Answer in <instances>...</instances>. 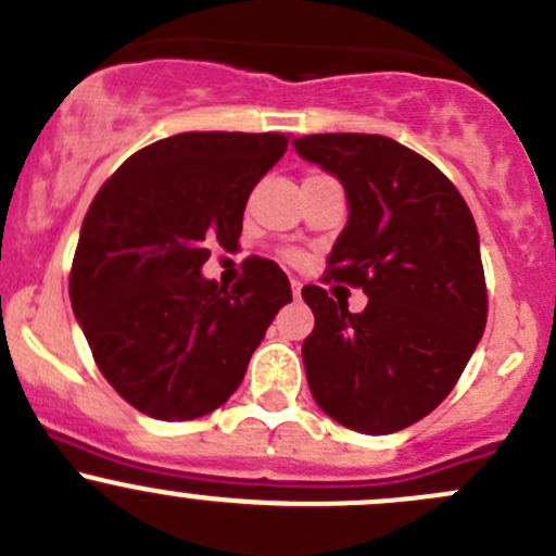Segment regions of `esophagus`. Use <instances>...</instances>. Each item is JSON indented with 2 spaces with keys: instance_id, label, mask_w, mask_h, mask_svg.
I'll list each match as a JSON object with an SVG mask.
<instances>
[{
  "instance_id": "34e87169",
  "label": "esophagus",
  "mask_w": 556,
  "mask_h": 556,
  "mask_svg": "<svg viewBox=\"0 0 556 556\" xmlns=\"http://www.w3.org/2000/svg\"><path fill=\"white\" fill-rule=\"evenodd\" d=\"M290 285H293V295H295V299H301V282H299V279H293V282H290Z\"/></svg>"
}]
</instances>
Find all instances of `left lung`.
I'll return each mask as SVG.
<instances>
[{
  "instance_id": "1",
  "label": "left lung",
  "mask_w": 556,
  "mask_h": 556,
  "mask_svg": "<svg viewBox=\"0 0 556 556\" xmlns=\"http://www.w3.org/2000/svg\"><path fill=\"white\" fill-rule=\"evenodd\" d=\"M295 153L346 193L328 277L368 295L352 314L323 288L304 341L317 406L344 428L387 435L428 417L457 384L486 325L479 231L459 190L428 159L379 134H312Z\"/></svg>"
}]
</instances>
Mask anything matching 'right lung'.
I'll return each instance as SVG.
<instances>
[{"mask_svg":"<svg viewBox=\"0 0 556 556\" xmlns=\"http://www.w3.org/2000/svg\"><path fill=\"white\" fill-rule=\"evenodd\" d=\"M285 150L282 134H174L134 153L93 199L72 309L106 382L148 417L185 422L223 406L293 301L266 257H247L231 290L201 274L212 244L237 247L247 199Z\"/></svg>","mask_w":556,"mask_h":556,"instance_id":"obj_1","label":"right lung"}]
</instances>
